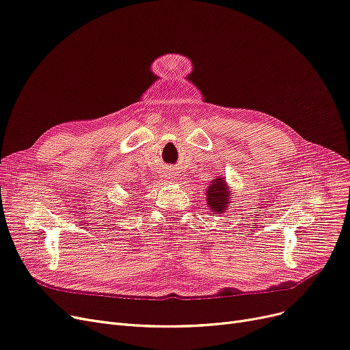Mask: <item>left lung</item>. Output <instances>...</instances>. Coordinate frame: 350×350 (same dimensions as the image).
<instances>
[{
	"label": "left lung",
	"mask_w": 350,
	"mask_h": 350,
	"mask_svg": "<svg viewBox=\"0 0 350 350\" xmlns=\"http://www.w3.org/2000/svg\"><path fill=\"white\" fill-rule=\"evenodd\" d=\"M232 196L233 193L226 177L219 176L213 178L210 186L206 189V202L211 215H223L227 208H230Z\"/></svg>",
	"instance_id": "left-lung-1"
}]
</instances>
